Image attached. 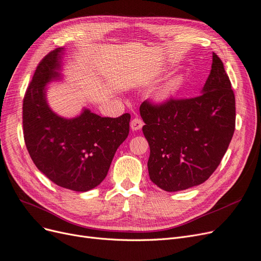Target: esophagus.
Masks as SVG:
<instances>
[{
  "label": "esophagus",
  "mask_w": 261,
  "mask_h": 261,
  "mask_svg": "<svg viewBox=\"0 0 261 261\" xmlns=\"http://www.w3.org/2000/svg\"><path fill=\"white\" fill-rule=\"evenodd\" d=\"M130 127L133 131H138L143 127V121L140 118H133L130 122Z\"/></svg>",
  "instance_id": "obj_1"
}]
</instances>
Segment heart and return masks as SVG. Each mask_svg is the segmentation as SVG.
<instances>
[{
  "label": "heart",
  "instance_id": "heart-1",
  "mask_svg": "<svg viewBox=\"0 0 261 261\" xmlns=\"http://www.w3.org/2000/svg\"><path fill=\"white\" fill-rule=\"evenodd\" d=\"M185 84V75L177 74L169 79L157 91L155 100L158 104H166L173 100L181 90Z\"/></svg>",
  "mask_w": 261,
  "mask_h": 261
}]
</instances>
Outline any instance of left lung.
<instances>
[{
    "label": "left lung",
    "instance_id": "8db88e82",
    "mask_svg": "<svg viewBox=\"0 0 261 261\" xmlns=\"http://www.w3.org/2000/svg\"><path fill=\"white\" fill-rule=\"evenodd\" d=\"M140 114L153 184L174 192L204 182L219 166L236 127V98L223 62L213 53L210 75L197 98L160 106L145 101Z\"/></svg>",
    "mask_w": 261,
    "mask_h": 261
}]
</instances>
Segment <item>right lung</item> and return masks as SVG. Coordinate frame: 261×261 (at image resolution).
<instances>
[{
	"label": "right lung",
	"instance_id": "add662e5",
	"mask_svg": "<svg viewBox=\"0 0 261 261\" xmlns=\"http://www.w3.org/2000/svg\"><path fill=\"white\" fill-rule=\"evenodd\" d=\"M63 55L64 48H57L36 67L23 99V137L34 165L47 178L85 192L108 175L116 150L129 134L131 116L101 117L86 108L73 118L55 113L47 102V87L62 81Z\"/></svg>",
	"mask_w": 261,
	"mask_h": 261
}]
</instances>
